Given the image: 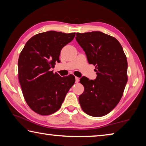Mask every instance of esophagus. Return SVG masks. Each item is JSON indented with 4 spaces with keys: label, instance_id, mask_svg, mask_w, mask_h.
I'll list each match as a JSON object with an SVG mask.
<instances>
[{
    "label": "esophagus",
    "instance_id": "1",
    "mask_svg": "<svg viewBox=\"0 0 146 146\" xmlns=\"http://www.w3.org/2000/svg\"><path fill=\"white\" fill-rule=\"evenodd\" d=\"M79 82V78L77 77V76H75V82L78 83Z\"/></svg>",
    "mask_w": 146,
    "mask_h": 146
}]
</instances>
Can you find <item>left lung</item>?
<instances>
[{"instance_id": "obj_1", "label": "left lung", "mask_w": 146, "mask_h": 146, "mask_svg": "<svg viewBox=\"0 0 146 146\" xmlns=\"http://www.w3.org/2000/svg\"><path fill=\"white\" fill-rule=\"evenodd\" d=\"M76 40L85 51L88 62L95 66L97 78H80L84 87L78 101L92 117L107 115L122 98L127 82V61L119 42L100 31L77 33Z\"/></svg>"}]
</instances>
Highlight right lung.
Wrapping results in <instances>:
<instances>
[{
	"label": "right lung",
	"instance_id": "1",
	"mask_svg": "<svg viewBox=\"0 0 146 146\" xmlns=\"http://www.w3.org/2000/svg\"><path fill=\"white\" fill-rule=\"evenodd\" d=\"M75 33L49 31L29 39L20 53L19 80L26 103L41 115H49L60 108L66 94L75 82L73 75L61 76L51 71L63 47L73 40Z\"/></svg>",
	"mask_w": 146,
	"mask_h": 146
}]
</instances>
